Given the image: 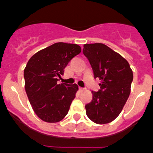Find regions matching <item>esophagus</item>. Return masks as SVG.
Instances as JSON below:
<instances>
[{
	"instance_id": "obj_1",
	"label": "esophagus",
	"mask_w": 153,
	"mask_h": 153,
	"mask_svg": "<svg viewBox=\"0 0 153 153\" xmlns=\"http://www.w3.org/2000/svg\"><path fill=\"white\" fill-rule=\"evenodd\" d=\"M79 90H80V92H83L85 90V88H83V87H79Z\"/></svg>"
}]
</instances>
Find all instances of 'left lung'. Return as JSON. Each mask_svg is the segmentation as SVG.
<instances>
[{
	"mask_svg": "<svg viewBox=\"0 0 153 153\" xmlns=\"http://www.w3.org/2000/svg\"><path fill=\"white\" fill-rule=\"evenodd\" d=\"M83 53L90 61L94 77L100 80V90L92 91L91 102L85 106L86 115L97 124L111 123L129 97L132 69L125 58L103 44H84Z\"/></svg>",
	"mask_w": 153,
	"mask_h": 153,
	"instance_id": "1",
	"label": "left lung"
}]
</instances>
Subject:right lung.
I'll return each mask as SVG.
<instances>
[{"instance_id": "add662e5", "label": "right lung", "mask_w": 153, "mask_h": 153, "mask_svg": "<svg viewBox=\"0 0 153 153\" xmlns=\"http://www.w3.org/2000/svg\"><path fill=\"white\" fill-rule=\"evenodd\" d=\"M80 52L77 44L59 42L40 50L28 60L24 71L25 91L34 113L44 122H60L67 116L78 86L58 83L57 78Z\"/></svg>"}]
</instances>
